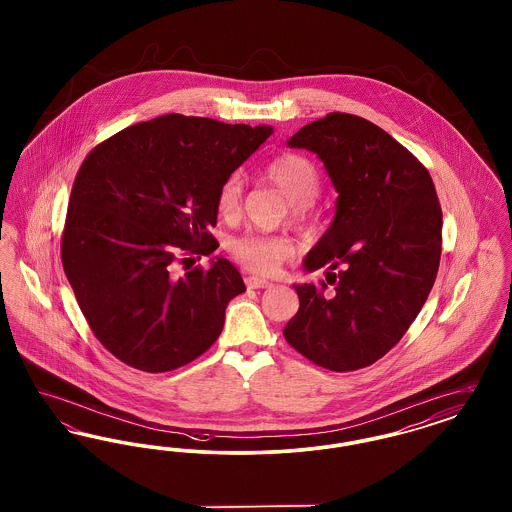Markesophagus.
Returning <instances> with one entry per match:
<instances>
[{"mask_svg":"<svg viewBox=\"0 0 512 512\" xmlns=\"http://www.w3.org/2000/svg\"><path fill=\"white\" fill-rule=\"evenodd\" d=\"M245 286L249 288V290H261V288H270L272 284L265 280V278H257V276H249V278H245Z\"/></svg>","mask_w":512,"mask_h":512,"instance_id":"obj_1","label":"esophagus"}]
</instances>
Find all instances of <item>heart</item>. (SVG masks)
Listing matches in <instances>:
<instances>
[{
  "mask_svg": "<svg viewBox=\"0 0 512 512\" xmlns=\"http://www.w3.org/2000/svg\"><path fill=\"white\" fill-rule=\"evenodd\" d=\"M261 174L276 186L290 201L293 222L305 226L311 222V205L317 201L322 188V178L315 163L299 153H282L272 157L261 169ZM244 194V178L232 172L220 184L217 194L219 213L232 219L240 213ZM295 251L288 236L280 234H245L230 242L232 257L247 270L257 274H270Z\"/></svg>",
  "mask_w": 512,
  "mask_h": 512,
  "instance_id": "1",
  "label": "heart"
}]
</instances>
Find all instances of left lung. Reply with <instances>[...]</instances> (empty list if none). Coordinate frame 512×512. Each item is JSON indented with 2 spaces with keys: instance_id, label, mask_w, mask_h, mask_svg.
<instances>
[{
  "instance_id": "8db88e82",
  "label": "left lung",
  "mask_w": 512,
  "mask_h": 512,
  "mask_svg": "<svg viewBox=\"0 0 512 512\" xmlns=\"http://www.w3.org/2000/svg\"><path fill=\"white\" fill-rule=\"evenodd\" d=\"M288 146L315 151L340 195L336 219L305 259L307 270L330 272L293 286L299 311L284 338L322 368L359 370L405 336L436 282L438 194L407 147L357 115L328 113Z\"/></svg>"
}]
</instances>
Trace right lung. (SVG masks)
Listing matches in <instances>:
<instances>
[{"instance_id": "1", "label": "right lung", "mask_w": 512, "mask_h": 512, "mask_svg": "<svg viewBox=\"0 0 512 512\" xmlns=\"http://www.w3.org/2000/svg\"><path fill=\"white\" fill-rule=\"evenodd\" d=\"M272 128L178 113L138 122L94 147L74 178L61 261L94 336L124 365L169 372L203 355L245 292L217 259L220 184ZM184 269V273L179 270Z\"/></svg>"}]
</instances>
